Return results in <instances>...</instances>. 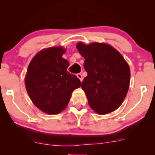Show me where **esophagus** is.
I'll return each mask as SVG.
<instances>
[{
	"instance_id": "1",
	"label": "esophagus",
	"mask_w": 155,
	"mask_h": 155,
	"mask_svg": "<svg viewBox=\"0 0 155 155\" xmlns=\"http://www.w3.org/2000/svg\"><path fill=\"white\" fill-rule=\"evenodd\" d=\"M77 77L79 78L80 79V81H82V74H80V73H78L77 74Z\"/></svg>"
}]
</instances>
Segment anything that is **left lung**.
Returning a JSON list of instances; mask_svg holds the SVG:
<instances>
[{"label":"left lung","mask_w":155,"mask_h":155,"mask_svg":"<svg viewBox=\"0 0 155 155\" xmlns=\"http://www.w3.org/2000/svg\"><path fill=\"white\" fill-rule=\"evenodd\" d=\"M84 58L87 73L81 84L90 107L98 114L115 111L121 104L128 91L130 71L122 55L104 43L76 46Z\"/></svg>","instance_id":"left-lung-1"}]
</instances>
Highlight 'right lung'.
Returning a JSON list of instances; mask_svg holds the SVG:
<instances>
[{"label": "right lung", "mask_w": 155, "mask_h": 155, "mask_svg": "<svg viewBox=\"0 0 155 155\" xmlns=\"http://www.w3.org/2000/svg\"><path fill=\"white\" fill-rule=\"evenodd\" d=\"M65 52L61 46L40 51L27 68V92L34 104L46 114L63 111L73 90L81 84L75 75L68 72L69 62L62 57Z\"/></svg>", "instance_id": "add662e5"}]
</instances>
